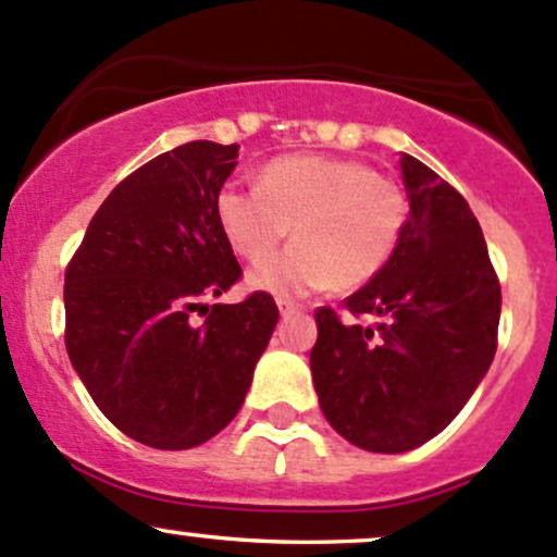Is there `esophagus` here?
<instances>
[{
  "instance_id": "esophagus-1",
  "label": "esophagus",
  "mask_w": 557,
  "mask_h": 557,
  "mask_svg": "<svg viewBox=\"0 0 557 557\" xmlns=\"http://www.w3.org/2000/svg\"><path fill=\"white\" fill-rule=\"evenodd\" d=\"M277 309H280V314L288 317V314H296L298 304L290 301V298H277Z\"/></svg>"
}]
</instances>
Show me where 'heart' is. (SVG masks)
Segmentation results:
<instances>
[{
	"label": "heart",
	"instance_id": "b5f03b06",
	"mask_svg": "<svg viewBox=\"0 0 557 557\" xmlns=\"http://www.w3.org/2000/svg\"><path fill=\"white\" fill-rule=\"evenodd\" d=\"M216 222L237 256L260 261L290 228L297 243L265 259L248 283L280 296L335 285L354 290L388 267L409 222L407 193L368 163L330 156H283L256 187L224 182Z\"/></svg>",
	"mask_w": 557,
	"mask_h": 557
}]
</instances>
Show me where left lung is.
Returning a JSON list of instances; mask_svg holds the SVG:
<instances>
[{"label": "left lung", "mask_w": 557, "mask_h": 557, "mask_svg": "<svg viewBox=\"0 0 557 557\" xmlns=\"http://www.w3.org/2000/svg\"><path fill=\"white\" fill-rule=\"evenodd\" d=\"M409 222L394 259L348 296L344 322L314 311L311 348L327 423L368 451H407L442 433L486 375L497 351L503 293L468 200L418 158H401Z\"/></svg>", "instance_id": "left-lung-1"}]
</instances>
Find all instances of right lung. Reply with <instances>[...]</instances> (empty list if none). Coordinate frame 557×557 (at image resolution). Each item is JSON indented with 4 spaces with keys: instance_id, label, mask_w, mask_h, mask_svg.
Wrapping results in <instances>:
<instances>
[{
    "instance_id": "right-lung-1",
    "label": "right lung",
    "mask_w": 557,
    "mask_h": 557,
    "mask_svg": "<svg viewBox=\"0 0 557 557\" xmlns=\"http://www.w3.org/2000/svg\"><path fill=\"white\" fill-rule=\"evenodd\" d=\"M235 166L237 145L209 139L156 156L113 187L65 269L71 364L110 423L152 449L216 436L277 325L264 290L203 304L243 277L213 211Z\"/></svg>"
}]
</instances>
